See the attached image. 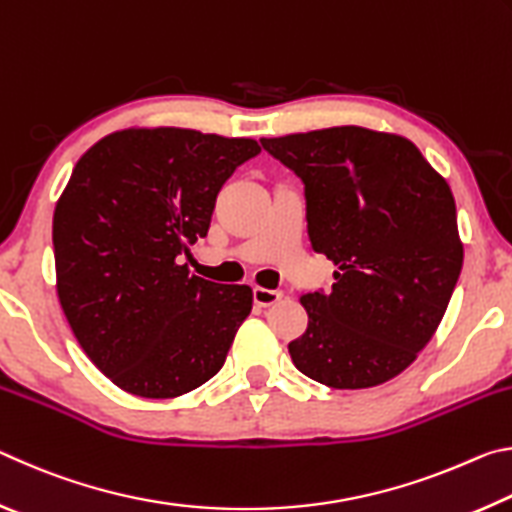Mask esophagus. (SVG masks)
Instances as JSON below:
<instances>
[{
    "label": "esophagus",
    "mask_w": 512,
    "mask_h": 512,
    "mask_svg": "<svg viewBox=\"0 0 512 512\" xmlns=\"http://www.w3.org/2000/svg\"><path fill=\"white\" fill-rule=\"evenodd\" d=\"M253 300L257 307H273L282 300V291H273V289H264V287H255L253 289Z\"/></svg>",
    "instance_id": "esophagus-1"
}]
</instances>
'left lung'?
Listing matches in <instances>:
<instances>
[{
  "mask_svg": "<svg viewBox=\"0 0 512 512\" xmlns=\"http://www.w3.org/2000/svg\"><path fill=\"white\" fill-rule=\"evenodd\" d=\"M262 146L305 183L307 228L332 259V291L300 296L296 368L329 388H372L406 370L436 334L463 268L456 203L418 146L336 126Z\"/></svg>",
  "mask_w": 512,
  "mask_h": 512,
  "instance_id": "1",
  "label": "left lung"
}]
</instances>
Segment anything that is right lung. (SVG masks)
<instances>
[{
	"instance_id": "1",
	"label": "right lung",
	"mask_w": 512,
	"mask_h": 512,
	"mask_svg": "<svg viewBox=\"0 0 512 512\" xmlns=\"http://www.w3.org/2000/svg\"><path fill=\"white\" fill-rule=\"evenodd\" d=\"M248 137L126 128L81 155L54 212L56 291L76 341L121 391L167 400L221 370L253 309L246 284L189 275Z\"/></svg>"
}]
</instances>
